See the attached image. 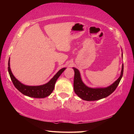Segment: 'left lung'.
<instances>
[{"mask_svg":"<svg viewBox=\"0 0 134 134\" xmlns=\"http://www.w3.org/2000/svg\"><path fill=\"white\" fill-rule=\"evenodd\" d=\"M122 57L123 58L122 53ZM72 69L74 71V90L75 93L84 100L94 101L108 97L115 91L123 76L124 64H122V65L121 75L119 77L112 85L106 87L92 88L88 87L83 82L79 70L74 67H72Z\"/></svg>","mask_w":134,"mask_h":134,"instance_id":"1","label":"left lung"}]
</instances>
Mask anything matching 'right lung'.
Returning a JSON list of instances; mask_svg holds the SVG:
<instances>
[{"instance_id":"add662e5","label":"right lung","mask_w":134,"mask_h":134,"mask_svg":"<svg viewBox=\"0 0 134 134\" xmlns=\"http://www.w3.org/2000/svg\"><path fill=\"white\" fill-rule=\"evenodd\" d=\"M65 69L66 68H63L60 69L48 83L44 85L40 86H27L22 84L15 78L10 70V58L8 62V72L13 85L23 94L34 98H45L49 96L54 89L57 80Z\"/></svg>"}]
</instances>
